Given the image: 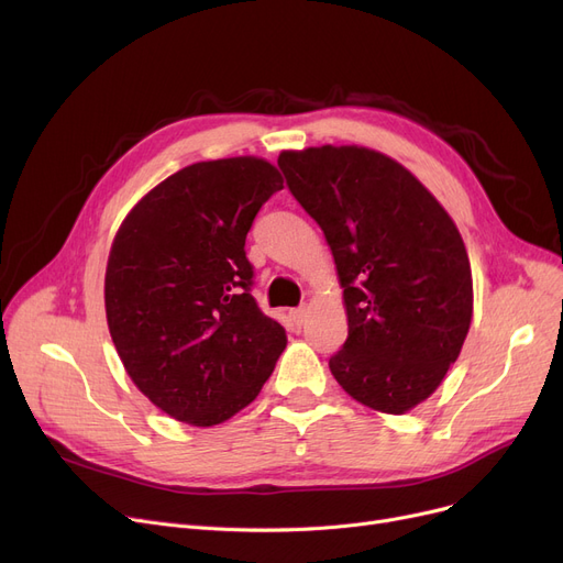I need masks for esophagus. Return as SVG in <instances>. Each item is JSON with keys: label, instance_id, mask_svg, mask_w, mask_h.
Wrapping results in <instances>:
<instances>
[{"label": "esophagus", "instance_id": "1", "mask_svg": "<svg viewBox=\"0 0 563 563\" xmlns=\"http://www.w3.org/2000/svg\"><path fill=\"white\" fill-rule=\"evenodd\" d=\"M306 317H308V308H306V306H301V308H295V310H289V320L295 322L297 327H301V324L306 322Z\"/></svg>", "mask_w": 563, "mask_h": 563}]
</instances>
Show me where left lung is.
Returning a JSON list of instances; mask_svg holds the SVG:
<instances>
[{
    "mask_svg": "<svg viewBox=\"0 0 563 563\" xmlns=\"http://www.w3.org/2000/svg\"><path fill=\"white\" fill-rule=\"evenodd\" d=\"M278 165L333 253L347 340L335 382L375 411L430 398L474 312L467 249L446 209L405 165L368 146H308Z\"/></svg>",
    "mask_w": 563,
    "mask_h": 563,
    "instance_id": "1",
    "label": "left lung"
}]
</instances>
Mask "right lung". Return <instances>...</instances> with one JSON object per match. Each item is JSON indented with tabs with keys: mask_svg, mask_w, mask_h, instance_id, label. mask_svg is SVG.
<instances>
[{
	"mask_svg": "<svg viewBox=\"0 0 563 563\" xmlns=\"http://www.w3.org/2000/svg\"><path fill=\"white\" fill-rule=\"evenodd\" d=\"M283 188L257 156L192 163L161 181L119 225L106 314L133 384L167 417L211 428L249 407L287 345L251 297L246 234Z\"/></svg>",
	"mask_w": 563,
	"mask_h": 563,
	"instance_id": "obj_1",
	"label": "right lung"
}]
</instances>
